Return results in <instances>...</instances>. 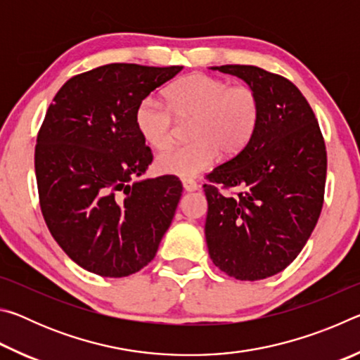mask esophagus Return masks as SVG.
I'll return each mask as SVG.
<instances>
[{
    "mask_svg": "<svg viewBox=\"0 0 360 360\" xmlns=\"http://www.w3.org/2000/svg\"><path fill=\"white\" fill-rule=\"evenodd\" d=\"M182 186H184V191L186 192L198 191V184L193 179H182Z\"/></svg>",
    "mask_w": 360,
    "mask_h": 360,
    "instance_id": "1",
    "label": "esophagus"
}]
</instances>
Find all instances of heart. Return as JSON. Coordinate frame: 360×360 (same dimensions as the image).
<instances>
[{"label": "heart", "mask_w": 360, "mask_h": 360, "mask_svg": "<svg viewBox=\"0 0 360 360\" xmlns=\"http://www.w3.org/2000/svg\"><path fill=\"white\" fill-rule=\"evenodd\" d=\"M168 103L146 96L136 108L139 135L155 149L173 143L178 120H191V143L174 146L157 157L160 172L193 176L210 167L217 154L229 158L246 148L260 119V98L248 85H230L225 79L191 75L169 85Z\"/></svg>", "instance_id": "b5f03b06"}]
</instances>
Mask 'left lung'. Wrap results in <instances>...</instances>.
Returning a JSON list of instances; mask_svg holds the SVG:
<instances>
[{
    "instance_id": "8db88e82",
    "label": "left lung",
    "mask_w": 360,
    "mask_h": 360,
    "mask_svg": "<svg viewBox=\"0 0 360 360\" xmlns=\"http://www.w3.org/2000/svg\"><path fill=\"white\" fill-rule=\"evenodd\" d=\"M257 92L260 119L240 154L206 174L210 257L240 281L292 264L324 203L327 152L311 106L289 79L251 65L214 66ZM230 188H240L235 195Z\"/></svg>"
}]
</instances>
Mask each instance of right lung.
Returning <instances> with one entry per match:
<instances>
[{"mask_svg": "<svg viewBox=\"0 0 360 360\" xmlns=\"http://www.w3.org/2000/svg\"><path fill=\"white\" fill-rule=\"evenodd\" d=\"M182 66L109 63L72 76L53 96L34 149L42 216L84 270L129 276L155 257L182 195L173 174L138 179L152 162L135 112Z\"/></svg>", "mask_w": 360, "mask_h": 360, "instance_id": "obj_1", "label": "right lung"}]
</instances>
